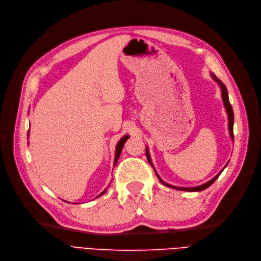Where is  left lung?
I'll use <instances>...</instances> for the list:
<instances>
[{
	"label": "left lung",
	"mask_w": 261,
	"mask_h": 261,
	"mask_svg": "<svg viewBox=\"0 0 261 261\" xmlns=\"http://www.w3.org/2000/svg\"><path fill=\"white\" fill-rule=\"evenodd\" d=\"M211 76H212V78L213 80H215L219 85H220V87H221V93H222V99H223V102H224V107H225V109H226V113H227V116H228V132H230V136H231V138H232V140H234V134H233V124H234V113H233V109H232V106H231V103H230V100H228V94H227V89H226V87L222 84V82H221L219 78L215 75V74H211ZM146 155H147V159H148V161H149V163L152 165V162H151V159H150V155H149V151H148V148H146ZM226 165H227V163H226ZM225 165V167H226ZM225 167L223 168V170L225 169ZM152 168H153V165H152ZM153 170H154V168H153ZM222 170V171H223ZM222 171H221L219 174H217L215 177H213L212 179H210L209 181H207V183H204V184H202V185H200V186H196V187H177V186H173V185H170V184H167V183H164V181L160 178V176L158 175V173L155 172V170H154V172H155V174H156V176H158V178H159V180L161 181V183L163 184V185H165V186H168V187H172V188H174V189H178V191H185V192H200V191H203V189H206V188H208L210 185H212L213 183H215L216 181V179L219 177V175L221 174V173H222Z\"/></svg>",
	"instance_id": "left-lung-1"
}]
</instances>
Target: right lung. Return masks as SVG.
<instances>
[{"label":"right lung","instance_id":"add662e5","mask_svg":"<svg viewBox=\"0 0 261 261\" xmlns=\"http://www.w3.org/2000/svg\"><path fill=\"white\" fill-rule=\"evenodd\" d=\"M28 134H29V130H28ZM129 138V136L128 135H125L120 141H118V143H117V146H116V149H115V159H114V165L116 164V162H117V159H118V156H120V154H121V151H122V149H123V147H124V144L126 143V140H127ZM107 192V189H106V191H103V192H102L99 196H102V195H103L105 193ZM98 196V197H99Z\"/></svg>","mask_w":261,"mask_h":261}]
</instances>
